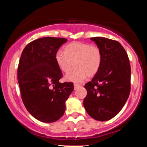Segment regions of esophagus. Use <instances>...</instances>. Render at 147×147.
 <instances>
[{
	"mask_svg": "<svg viewBox=\"0 0 147 147\" xmlns=\"http://www.w3.org/2000/svg\"><path fill=\"white\" fill-rule=\"evenodd\" d=\"M78 86H80V85H79L78 84H76V83H74V89L77 88H78Z\"/></svg>",
	"mask_w": 147,
	"mask_h": 147,
	"instance_id": "obj_1",
	"label": "esophagus"
}]
</instances>
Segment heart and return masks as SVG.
<instances>
[{
    "label": "heart",
    "mask_w": 147,
    "mask_h": 147,
    "mask_svg": "<svg viewBox=\"0 0 147 147\" xmlns=\"http://www.w3.org/2000/svg\"><path fill=\"white\" fill-rule=\"evenodd\" d=\"M102 55L100 49L94 45L83 42H73L65 46L64 51L59 50L55 61L61 71L66 73L65 79L71 82H82L86 76L92 77L100 68Z\"/></svg>",
    "instance_id": "heart-1"
}]
</instances>
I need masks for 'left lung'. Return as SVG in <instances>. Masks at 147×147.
Masks as SVG:
<instances>
[{
  "mask_svg": "<svg viewBox=\"0 0 147 147\" xmlns=\"http://www.w3.org/2000/svg\"><path fill=\"white\" fill-rule=\"evenodd\" d=\"M102 51L100 68L85 84L84 106L92 118L106 121L118 114L130 93L131 68L125 49L117 41L91 38Z\"/></svg>",
  "mask_w": 147,
  "mask_h": 147,
  "instance_id": "left-lung-1",
  "label": "left lung"
}]
</instances>
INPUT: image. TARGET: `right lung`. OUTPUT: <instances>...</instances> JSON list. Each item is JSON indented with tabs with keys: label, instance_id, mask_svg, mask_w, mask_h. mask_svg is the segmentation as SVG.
Segmentation results:
<instances>
[{
	"label": "right lung",
	"instance_id": "add662e5",
	"mask_svg": "<svg viewBox=\"0 0 147 147\" xmlns=\"http://www.w3.org/2000/svg\"><path fill=\"white\" fill-rule=\"evenodd\" d=\"M67 39L45 37L30 42L20 58L17 79L22 100L38 120L53 123L65 111V101L74 90L73 82L60 83L61 71L55 54Z\"/></svg>",
	"mask_w": 147,
	"mask_h": 147
}]
</instances>
